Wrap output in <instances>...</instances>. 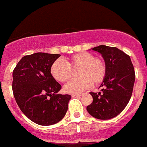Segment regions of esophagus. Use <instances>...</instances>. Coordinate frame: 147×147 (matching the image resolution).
<instances>
[{
    "instance_id": "esophagus-1",
    "label": "esophagus",
    "mask_w": 147,
    "mask_h": 147,
    "mask_svg": "<svg viewBox=\"0 0 147 147\" xmlns=\"http://www.w3.org/2000/svg\"><path fill=\"white\" fill-rule=\"evenodd\" d=\"M81 96V95L80 94H73L72 95V97L74 98H77V97H80Z\"/></svg>"
}]
</instances>
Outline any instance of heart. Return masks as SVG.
<instances>
[{"instance_id": "1", "label": "heart", "mask_w": 147, "mask_h": 147, "mask_svg": "<svg viewBox=\"0 0 147 147\" xmlns=\"http://www.w3.org/2000/svg\"><path fill=\"white\" fill-rule=\"evenodd\" d=\"M77 80L66 84L64 90L67 93L77 94L85 90L92 84L102 83L107 72V67L103 58L94 57L89 52H80L67 58L66 63L57 59L51 67V74L57 81L66 82L72 77V71H76Z\"/></svg>"}]
</instances>
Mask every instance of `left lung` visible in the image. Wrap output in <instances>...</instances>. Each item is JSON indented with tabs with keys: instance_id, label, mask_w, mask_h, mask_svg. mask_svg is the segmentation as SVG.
Instances as JSON below:
<instances>
[{
	"instance_id": "8db88e82",
	"label": "left lung",
	"mask_w": 147,
	"mask_h": 147,
	"mask_svg": "<svg viewBox=\"0 0 147 147\" xmlns=\"http://www.w3.org/2000/svg\"><path fill=\"white\" fill-rule=\"evenodd\" d=\"M92 49L102 55L107 72L100 85L102 92H90L93 102L87 106V110L96 119H113L124 110L132 96L136 80L134 67L129 56L117 48L98 45Z\"/></svg>"
}]
</instances>
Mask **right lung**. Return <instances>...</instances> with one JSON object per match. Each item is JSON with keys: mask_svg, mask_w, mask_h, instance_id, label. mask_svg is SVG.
<instances>
[{"mask_svg": "<svg viewBox=\"0 0 147 147\" xmlns=\"http://www.w3.org/2000/svg\"><path fill=\"white\" fill-rule=\"evenodd\" d=\"M60 54L38 52L24 56L12 73V90L18 107L37 124L49 126L65 115L70 95L57 94L62 86L51 74Z\"/></svg>", "mask_w": 147, "mask_h": 147, "instance_id": "obj_1", "label": "right lung"}]
</instances>
